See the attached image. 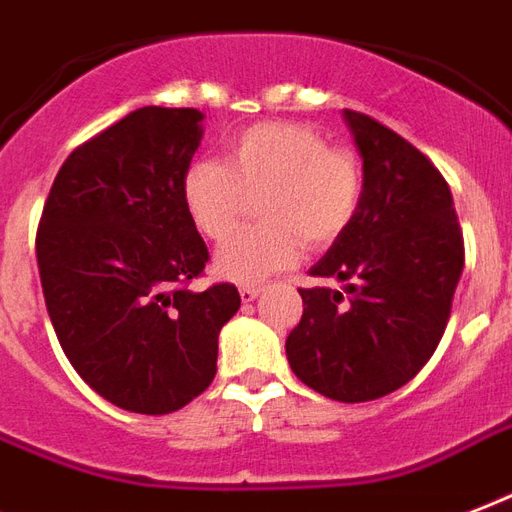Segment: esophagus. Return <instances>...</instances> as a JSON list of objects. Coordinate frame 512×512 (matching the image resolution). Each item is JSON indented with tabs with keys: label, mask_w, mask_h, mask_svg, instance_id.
Here are the masks:
<instances>
[{
	"label": "esophagus",
	"mask_w": 512,
	"mask_h": 512,
	"mask_svg": "<svg viewBox=\"0 0 512 512\" xmlns=\"http://www.w3.org/2000/svg\"><path fill=\"white\" fill-rule=\"evenodd\" d=\"M264 291L261 285H240V299L243 301H253L259 293Z\"/></svg>",
	"instance_id": "obj_1"
}]
</instances>
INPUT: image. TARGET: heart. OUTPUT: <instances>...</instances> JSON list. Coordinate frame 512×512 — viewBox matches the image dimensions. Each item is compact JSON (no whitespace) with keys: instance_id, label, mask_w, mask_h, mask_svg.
Segmentation results:
<instances>
[{"instance_id":"obj_1","label":"heart","mask_w":512,"mask_h":512,"mask_svg":"<svg viewBox=\"0 0 512 512\" xmlns=\"http://www.w3.org/2000/svg\"><path fill=\"white\" fill-rule=\"evenodd\" d=\"M259 193L264 224L235 232L213 259L216 275L235 283H261L293 267L301 239L323 248L342 237L363 205L366 173L355 154L293 122L253 125L229 138L224 162L192 160L181 173L186 216L213 243L235 229Z\"/></svg>"}]
</instances>
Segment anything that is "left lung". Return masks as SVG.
I'll use <instances>...</instances> for the list:
<instances>
[{
  "mask_svg": "<svg viewBox=\"0 0 512 512\" xmlns=\"http://www.w3.org/2000/svg\"><path fill=\"white\" fill-rule=\"evenodd\" d=\"M363 157L366 194L315 277L285 339L293 374L320 395L363 403L390 395L433 358L465 267V240L441 170L368 114L344 109Z\"/></svg>",
  "mask_w": 512,
  "mask_h": 512,
  "instance_id": "left-lung-1",
  "label": "left lung"
}]
</instances>
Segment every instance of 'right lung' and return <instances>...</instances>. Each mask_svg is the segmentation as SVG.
Wrapping results in <instances>:
<instances>
[{"label":"right lung","instance_id":"add662e5","mask_svg":"<svg viewBox=\"0 0 512 512\" xmlns=\"http://www.w3.org/2000/svg\"><path fill=\"white\" fill-rule=\"evenodd\" d=\"M202 112L144 106L77 146L47 194L37 261L66 358L101 398L136 414L184 408L216 376L235 285L194 293L208 245L181 205Z\"/></svg>","mask_w":512,"mask_h":512}]
</instances>
